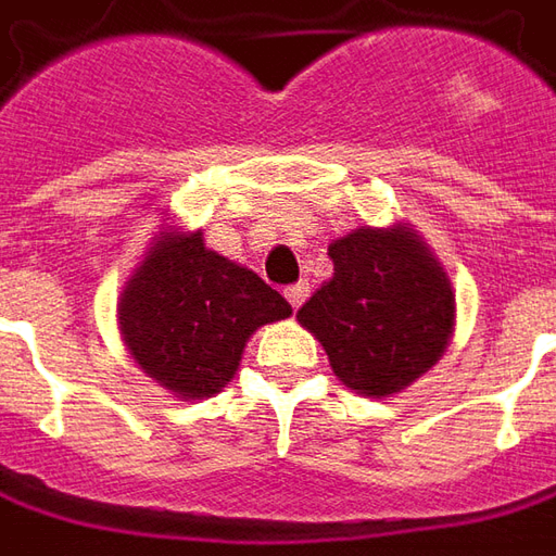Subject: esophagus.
I'll return each instance as SVG.
<instances>
[{"label":"esophagus","mask_w":556,"mask_h":556,"mask_svg":"<svg viewBox=\"0 0 556 556\" xmlns=\"http://www.w3.org/2000/svg\"><path fill=\"white\" fill-rule=\"evenodd\" d=\"M307 294H309V282H294V286H289L286 289V298H289V304H292V309H298L304 301H307Z\"/></svg>","instance_id":"esophagus-1"}]
</instances>
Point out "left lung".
<instances>
[{
	"label": "left lung",
	"mask_w": 556,
	"mask_h": 556,
	"mask_svg": "<svg viewBox=\"0 0 556 556\" xmlns=\"http://www.w3.org/2000/svg\"><path fill=\"white\" fill-rule=\"evenodd\" d=\"M328 255L334 274L298 323L323 343L331 371L358 395L392 399L444 356L456 292L435 252L407 222L358 225Z\"/></svg>",
	"instance_id": "obj_1"
}]
</instances>
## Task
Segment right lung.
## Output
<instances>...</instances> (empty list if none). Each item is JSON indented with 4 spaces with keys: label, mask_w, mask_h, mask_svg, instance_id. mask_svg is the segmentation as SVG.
Returning a JSON list of instances; mask_svg holds the SVG:
<instances>
[{
    "label": "right lung",
    "mask_w": 556,
    "mask_h": 556,
    "mask_svg": "<svg viewBox=\"0 0 556 556\" xmlns=\"http://www.w3.org/2000/svg\"><path fill=\"white\" fill-rule=\"evenodd\" d=\"M289 301L255 270L206 249L203 230L161 225L118 298L127 353L179 402L213 399L262 326L289 319Z\"/></svg>",
    "instance_id": "add662e5"
}]
</instances>
